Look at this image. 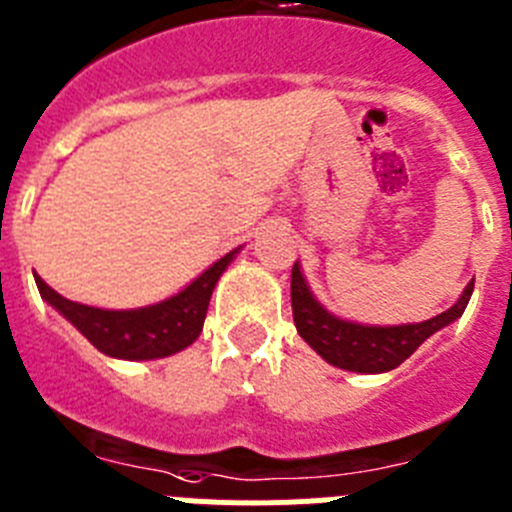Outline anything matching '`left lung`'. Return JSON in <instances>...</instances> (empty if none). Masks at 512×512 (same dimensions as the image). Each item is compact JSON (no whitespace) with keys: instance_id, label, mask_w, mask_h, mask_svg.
Segmentation results:
<instances>
[{"instance_id":"left-lung-1","label":"left lung","mask_w":512,"mask_h":512,"mask_svg":"<svg viewBox=\"0 0 512 512\" xmlns=\"http://www.w3.org/2000/svg\"><path fill=\"white\" fill-rule=\"evenodd\" d=\"M474 290V280L464 288L459 301L434 319L421 324L400 326H365L344 321L326 311L308 288L301 273V265H293L290 273V303H293V321L298 334L306 339L308 347L334 367L349 372L375 375V372L395 370L400 362L411 357L428 336L457 321L467 308L469 296Z\"/></svg>"}]
</instances>
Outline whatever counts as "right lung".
I'll use <instances>...</instances> for the list:
<instances>
[{
	"label": "right lung",
	"mask_w": 512,
	"mask_h": 512,
	"mask_svg": "<svg viewBox=\"0 0 512 512\" xmlns=\"http://www.w3.org/2000/svg\"><path fill=\"white\" fill-rule=\"evenodd\" d=\"M237 252H227L176 296L130 311H107V308L68 301L61 293H55L40 275H35V283L40 296L63 319L71 321L99 352L114 359H158L181 352L199 339L214 285L219 283Z\"/></svg>",
	"instance_id": "right-lung-1"
}]
</instances>
